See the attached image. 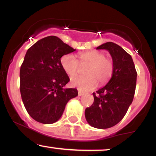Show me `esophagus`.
Returning <instances> with one entry per match:
<instances>
[{
	"instance_id": "esophagus-1",
	"label": "esophagus",
	"mask_w": 156,
	"mask_h": 156,
	"mask_svg": "<svg viewBox=\"0 0 156 156\" xmlns=\"http://www.w3.org/2000/svg\"><path fill=\"white\" fill-rule=\"evenodd\" d=\"M83 95V92H82L81 91L78 89V96H82Z\"/></svg>"
}]
</instances>
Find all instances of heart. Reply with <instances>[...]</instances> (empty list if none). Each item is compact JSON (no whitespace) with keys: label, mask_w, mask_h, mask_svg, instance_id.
<instances>
[{"label":"heart","mask_w":156,"mask_h":156,"mask_svg":"<svg viewBox=\"0 0 156 156\" xmlns=\"http://www.w3.org/2000/svg\"><path fill=\"white\" fill-rule=\"evenodd\" d=\"M79 61L72 53H67L61 58V65L68 76H73L79 70L80 64L88 65L85 69L87 76H76L71 78L73 87L87 92L94 89L98 85L105 84L112 78L114 66L112 60L106 58L102 52L89 51L79 53Z\"/></svg>","instance_id":"heart-1"}]
</instances>
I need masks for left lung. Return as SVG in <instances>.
Segmentation results:
<instances>
[{"mask_svg":"<svg viewBox=\"0 0 156 156\" xmlns=\"http://www.w3.org/2000/svg\"><path fill=\"white\" fill-rule=\"evenodd\" d=\"M97 49L109 52L114 73L104 87L93 93L94 102L86 108L85 117L91 126L105 129L117 125L125 117L133 100L137 73L131 55L118 44L108 42Z\"/></svg>","mask_w":156,"mask_h":156,"instance_id":"obj_1","label":"left lung"}]
</instances>
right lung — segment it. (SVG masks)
<instances>
[{"label": "right lung", "instance_id": "add662e5", "mask_svg": "<svg viewBox=\"0 0 156 156\" xmlns=\"http://www.w3.org/2000/svg\"><path fill=\"white\" fill-rule=\"evenodd\" d=\"M75 51L55 36L39 39L27 51L20 71V89L27 112L37 122H57L67 102L78 96L77 89H64L69 78L61 65V58Z\"/></svg>", "mask_w": 156, "mask_h": 156}]
</instances>
